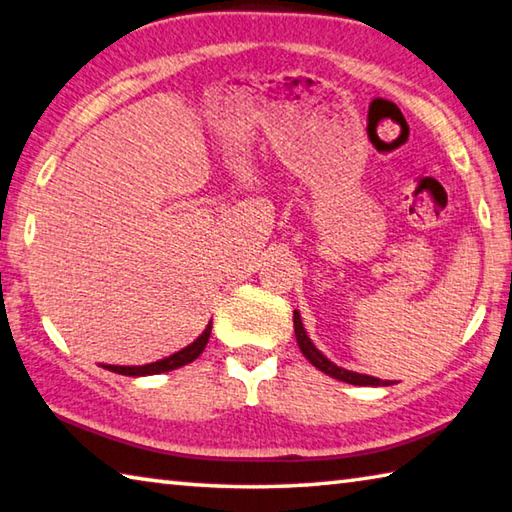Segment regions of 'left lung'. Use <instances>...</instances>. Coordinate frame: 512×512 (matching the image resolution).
I'll use <instances>...</instances> for the list:
<instances>
[{
  "label": "left lung",
  "mask_w": 512,
  "mask_h": 512,
  "mask_svg": "<svg viewBox=\"0 0 512 512\" xmlns=\"http://www.w3.org/2000/svg\"><path fill=\"white\" fill-rule=\"evenodd\" d=\"M293 324H295V338H297V347L304 353V358L311 362L313 367H318L324 374L331 376V378H338L342 383H349V385H371V387H378V385H389L387 380H380L374 376H365V374H356V371H349V369H342L338 365H333V362L322 356V353L315 349L313 342L306 336V331L302 327V320H300V313H293Z\"/></svg>",
  "instance_id": "left-lung-1"
}]
</instances>
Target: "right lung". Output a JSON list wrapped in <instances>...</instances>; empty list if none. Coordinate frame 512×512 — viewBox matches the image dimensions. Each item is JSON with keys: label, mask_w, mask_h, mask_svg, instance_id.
<instances>
[{"label": "right lung", "mask_w": 512, "mask_h": 512, "mask_svg": "<svg viewBox=\"0 0 512 512\" xmlns=\"http://www.w3.org/2000/svg\"><path fill=\"white\" fill-rule=\"evenodd\" d=\"M210 331H212V324H208L206 331L201 333V336L192 342L190 347L181 349L179 353H174L170 358H163L159 362H152V365H143V367H118V365H109V371H116V374H123V376H152V374H163V371H172V369H179L183 365H188V362L197 360L203 349H206L208 340H210Z\"/></svg>", "instance_id": "obj_1"}]
</instances>
